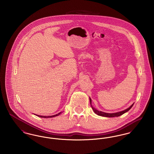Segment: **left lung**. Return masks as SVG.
I'll use <instances>...</instances> for the list:
<instances>
[{
    "mask_svg": "<svg viewBox=\"0 0 154 154\" xmlns=\"http://www.w3.org/2000/svg\"><path fill=\"white\" fill-rule=\"evenodd\" d=\"M89 100H90V103H91V99L89 98ZM134 103L132 104L129 108H128L127 109L124 110V111H119V112H115V113H106V112H104L102 111H98L97 110H96V109H95L94 107H93L91 105V107L92 108V109L94 110V111L95 112V113L98 116H102V117H119L122 114H124L125 112H126L127 111H128L129 110H130L132 107V106H133Z\"/></svg>",
    "mask_w": 154,
    "mask_h": 154,
    "instance_id": "obj_1",
    "label": "left lung"
}]
</instances>
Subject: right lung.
I'll return each mask as SVG.
<instances>
[{
	"label": "right lung",
	"instance_id": "1",
	"mask_svg": "<svg viewBox=\"0 0 154 154\" xmlns=\"http://www.w3.org/2000/svg\"><path fill=\"white\" fill-rule=\"evenodd\" d=\"M61 114V112H59L58 114H56V115H54V116H39V115H36L37 116H38V117H39L41 118H52V117H56V116H58L59 115H60Z\"/></svg>",
	"mask_w": 154,
	"mask_h": 154
}]
</instances>
